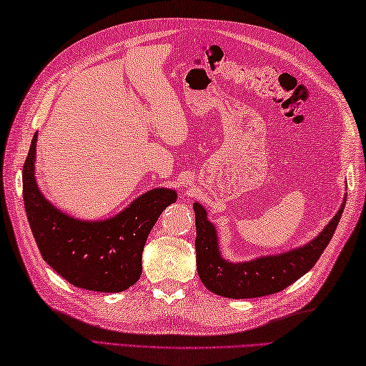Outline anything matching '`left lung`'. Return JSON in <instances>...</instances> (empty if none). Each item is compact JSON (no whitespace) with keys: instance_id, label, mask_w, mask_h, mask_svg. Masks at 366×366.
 I'll return each mask as SVG.
<instances>
[{"instance_id":"1","label":"left lung","mask_w":366,"mask_h":366,"mask_svg":"<svg viewBox=\"0 0 366 366\" xmlns=\"http://www.w3.org/2000/svg\"><path fill=\"white\" fill-rule=\"evenodd\" d=\"M345 204L346 197L340 211L312 242L286 253L259 256L245 262H229L223 259L220 253L219 237L215 227L207 220L206 209L199 203H193L197 269L201 282L211 292L229 299H253L283 291L305 275L320 259L338 227Z\"/></svg>"}]
</instances>
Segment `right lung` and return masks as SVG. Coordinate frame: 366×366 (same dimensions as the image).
<instances>
[{
    "label": "right lung",
    "instance_id": "obj_1",
    "mask_svg": "<svg viewBox=\"0 0 366 366\" xmlns=\"http://www.w3.org/2000/svg\"><path fill=\"white\" fill-rule=\"evenodd\" d=\"M36 142L37 134L23 165V201L29 228L45 262L81 290L121 292L135 285L142 275L146 239L160 214L176 203V190L146 192L107 220L74 219L46 201L37 187Z\"/></svg>",
    "mask_w": 366,
    "mask_h": 366
}]
</instances>
